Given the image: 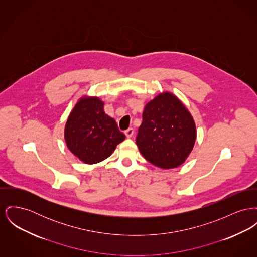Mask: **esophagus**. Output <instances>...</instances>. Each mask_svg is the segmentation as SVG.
I'll use <instances>...</instances> for the list:
<instances>
[{"instance_id":"obj_1","label":"esophagus","mask_w":257,"mask_h":257,"mask_svg":"<svg viewBox=\"0 0 257 257\" xmlns=\"http://www.w3.org/2000/svg\"><path fill=\"white\" fill-rule=\"evenodd\" d=\"M124 133H125V135H126L127 138H131V137L133 136V134H134V130L132 128H128Z\"/></svg>"}]
</instances>
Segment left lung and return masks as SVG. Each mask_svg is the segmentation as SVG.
<instances>
[{
  "label": "left lung",
  "mask_w": 257,
  "mask_h": 257,
  "mask_svg": "<svg viewBox=\"0 0 257 257\" xmlns=\"http://www.w3.org/2000/svg\"><path fill=\"white\" fill-rule=\"evenodd\" d=\"M195 140L194 120L173 94H160L145 106L136 144L151 164L162 169L180 166L192 151Z\"/></svg>",
  "instance_id": "8db88e82"
}]
</instances>
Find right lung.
Instances as JSON below:
<instances>
[{"label":"right lung","instance_id":"add662e5","mask_svg":"<svg viewBox=\"0 0 257 257\" xmlns=\"http://www.w3.org/2000/svg\"><path fill=\"white\" fill-rule=\"evenodd\" d=\"M125 139L115 120L104 111L99 98H82L76 104L65 126L69 150L86 164L107 158Z\"/></svg>","mask_w":257,"mask_h":257}]
</instances>
